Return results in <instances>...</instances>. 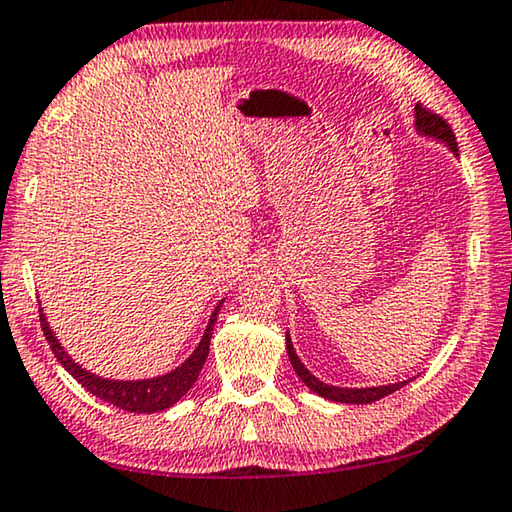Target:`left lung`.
I'll list each match as a JSON object with an SVG mask.
<instances>
[{
	"label": "left lung",
	"instance_id": "obj_1",
	"mask_svg": "<svg viewBox=\"0 0 512 512\" xmlns=\"http://www.w3.org/2000/svg\"><path fill=\"white\" fill-rule=\"evenodd\" d=\"M416 131L423 133L427 137H434V140H441L446 144L448 149L455 151L457 154V142H455V135H453V128L451 124L444 117H439L437 112L423 108L421 103H416ZM287 354H289V361H292V368L296 375L301 377V381L305 386L310 388L312 393L322 395V398L331 400V402H349V404H370V402H377L381 398H386V395H391L395 391H400L402 386H407L409 381H398V384H388V386H372V388H340V386H329L324 384V381H319L312 372H308V368L299 361V356L294 352V345H292V338H289L287 333Z\"/></svg>",
	"mask_w": 512,
	"mask_h": 512
}]
</instances>
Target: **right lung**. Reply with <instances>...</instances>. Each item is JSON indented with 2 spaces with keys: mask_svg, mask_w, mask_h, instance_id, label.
<instances>
[{
  "mask_svg": "<svg viewBox=\"0 0 512 512\" xmlns=\"http://www.w3.org/2000/svg\"><path fill=\"white\" fill-rule=\"evenodd\" d=\"M218 310H220V303H218V308L213 310L209 326L202 335L200 345H197L195 352L188 356L186 363H181L177 370L167 372V375H163V377L137 379V381H119V379H105V377L91 375L89 370H85L82 365L75 363L73 358L64 352V347L59 345L55 333L50 331L48 319H45L43 310H38V312H41V326H43L45 340L50 342L52 352H55L57 361L64 365L66 372H71V377L78 379V384L85 386L91 395H96V398H101L103 402H110V404H114V407L131 411V414H156V411L170 409L172 404L179 402L183 395L190 391V386L195 384L197 375H200L204 363H207L213 324H216Z\"/></svg>",
  "mask_w": 512,
  "mask_h": 512,
  "instance_id": "add662e5",
  "label": "right lung"
}]
</instances>
